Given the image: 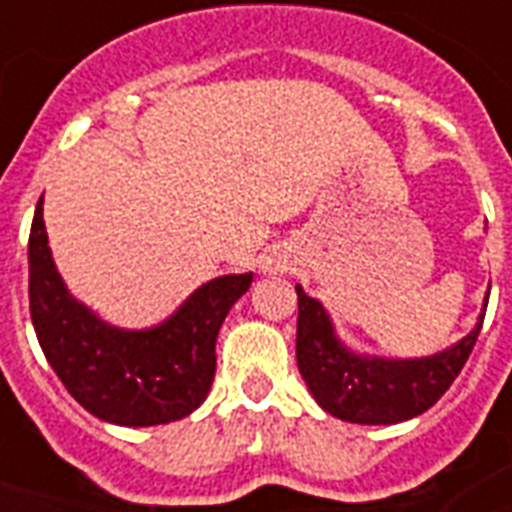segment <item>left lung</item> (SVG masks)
Returning <instances> with one entry per match:
<instances>
[{
    "instance_id": "8db88e82",
    "label": "left lung",
    "mask_w": 512,
    "mask_h": 512,
    "mask_svg": "<svg viewBox=\"0 0 512 512\" xmlns=\"http://www.w3.org/2000/svg\"><path fill=\"white\" fill-rule=\"evenodd\" d=\"M297 366L324 412L358 425H393L428 412L457 380L476 345L484 313L470 335L425 358L358 356L335 335L319 300L297 284ZM486 305V303H484Z\"/></svg>"
}]
</instances>
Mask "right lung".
<instances>
[{"mask_svg":"<svg viewBox=\"0 0 512 512\" xmlns=\"http://www.w3.org/2000/svg\"><path fill=\"white\" fill-rule=\"evenodd\" d=\"M249 284L252 273L217 276L156 327H111L66 289L52 263L42 199L36 204L28 236L31 321L60 382L98 420L148 428L199 409L215 380L217 332Z\"/></svg>","mask_w":512,"mask_h":512,"instance_id":"add662e5","label":"right lung"}]
</instances>
